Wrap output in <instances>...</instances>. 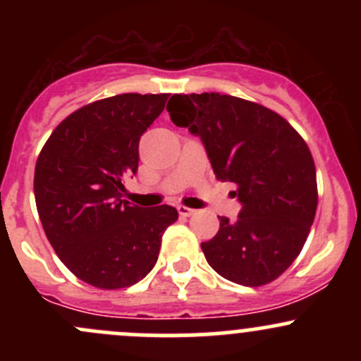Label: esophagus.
Returning <instances> with one entry per match:
<instances>
[{"instance_id":"1","label":"esophagus","mask_w":361,"mask_h":361,"mask_svg":"<svg viewBox=\"0 0 361 361\" xmlns=\"http://www.w3.org/2000/svg\"><path fill=\"white\" fill-rule=\"evenodd\" d=\"M178 213H180L181 216H192V214H195L197 211L192 209V207L188 206H178Z\"/></svg>"}]
</instances>
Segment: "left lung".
<instances>
[{"mask_svg":"<svg viewBox=\"0 0 361 361\" xmlns=\"http://www.w3.org/2000/svg\"><path fill=\"white\" fill-rule=\"evenodd\" d=\"M171 120L206 147L220 181L235 185L238 220L202 243L207 264L232 283L274 281L298 257L318 206L316 167L300 134L276 111L218 92L174 94Z\"/></svg>","mask_w":361,"mask_h":361,"instance_id":"8db88e82","label":"left lung"}]
</instances>
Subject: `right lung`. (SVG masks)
<instances>
[{
    "label": "right lung",
    "mask_w": 361,
    "mask_h": 361,
    "mask_svg": "<svg viewBox=\"0 0 361 361\" xmlns=\"http://www.w3.org/2000/svg\"><path fill=\"white\" fill-rule=\"evenodd\" d=\"M169 94H118L68 115L35 167V199L47 239L82 281L101 290L141 281L159 258L173 206L123 201V178L137 173L140 137Z\"/></svg>",
    "instance_id": "right-lung-1"
}]
</instances>
